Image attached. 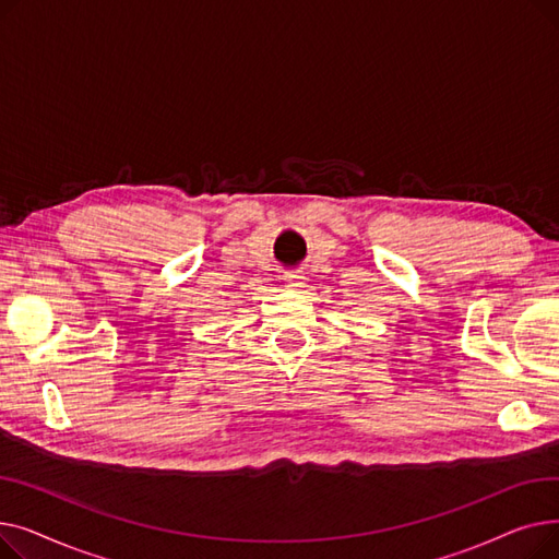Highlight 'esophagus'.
Returning <instances> with one entry per match:
<instances>
[{"label":"esophagus","mask_w":559,"mask_h":559,"mask_svg":"<svg viewBox=\"0 0 559 559\" xmlns=\"http://www.w3.org/2000/svg\"><path fill=\"white\" fill-rule=\"evenodd\" d=\"M285 281H287V287H289V289H299V287L306 285V283H304V276H297V274H289Z\"/></svg>","instance_id":"obj_1"}]
</instances>
